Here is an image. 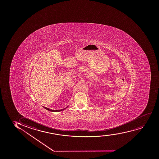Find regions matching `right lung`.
<instances>
[{
    "mask_svg": "<svg viewBox=\"0 0 159 159\" xmlns=\"http://www.w3.org/2000/svg\"><path fill=\"white\" fill-rule=\"evenodd\" d=\"M44 109H46L47 110H49V111H50L52 112H58V111H62V110H64V109H65H65H63L61 110H51L49 108H46V107H43Z\"/></svg>",
    "mask_w": 159,
    "mask_h": 159,
    "instance_id": "right-lung-1",
    "label": "right lung"
}]
</instances>
